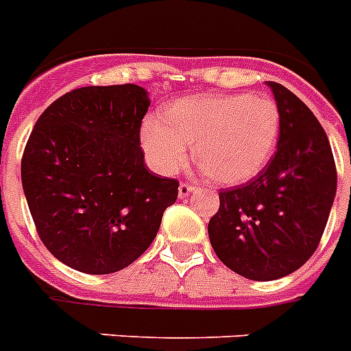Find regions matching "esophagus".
<instances>
[{
	"mask_svg": "<svg viewBox=\"0 0 351 351\" xmlns=\"http://www.w3.org/2000/svg\"><path fill=\"white\" fill-rule=\"evenodd\" d=\"M193 189H195V185L187 184V182H182V184L178 185V196H180V198H185V196H189V193Z\"/></svg>",
	"mask_w": 351,
	"mask_h": 351,
	"instance_id": "esophagus-1",
	"label": "esophagus"
}]
</instances>
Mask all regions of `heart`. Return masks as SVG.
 <instances>
[{"instance_id":"obj_1","label":"heart","mask_w":351,"mask_h":351,"mask_svg":"<svg viewBox=\"0 0 351 351\" xmlns=\"http://www.w3.org/2000/svg\"><path fill=\"white\" fill-rule=\"evenodd\" d=\"M281 113L274 99L249 93L178 99L164 121L142 124V149L162 175H175L195 144V162L218 184L252 180L272 160L279 144Z\"/></svg>"}]
</instances>
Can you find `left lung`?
<instances>
[{
  "mask_svg": "<svg viewBox=\"0 0 351 351\" xmlns=\"http://www.w3.org/2000/svg\"><path fill=\"white\" fill-rule=\"evenodd\" d=\"M267 84L281 113L278 151L252 180L220 191L218 213L207 225L216 256L254 281L283 278L308 261L337 189L323 126L283 84Z\"/></svg>",
  "mask_w": 351,
  "mask_h": 351,
  "instance_id": "1",
  "label": "left lung"
}]
</instances>
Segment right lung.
I'll return each instance as SVG.
<instances>
[{"instance_id": "right-lung-1", "label": "right lung", "mask_w": 351, "mask_h": 351, "mask_svg": "<svg viewBox=\"0 0 351 351\" xmlns=\"http://www.w3.org/2000/svg\"><path fill=\"white\" fill-rule=\"evenodd\" d=\"M149 108L136 84L64 93L37 119L21 182L41 241L86 274L126 269L155 240L178 180L146 169L141 126Z\"/></svg>"}]
</instances>
